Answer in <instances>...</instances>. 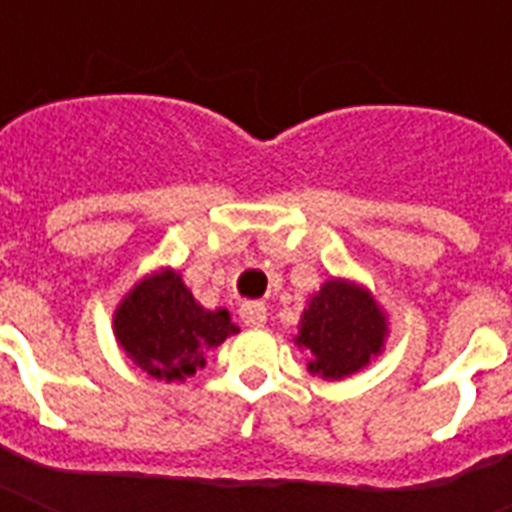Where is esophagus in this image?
I'll list each match as a JSON object with an SVG mask.
<instances>
[{
  "mask_svg": "<svg viewBox=\"0 0 512 512\" xmlns=\"http://www.w3.org/2000/svg\"><path fill=\"white\" fill-rule=\"evenodd\" d=\"M241 321L247 324V327H265V319H268V311H265L263 303H257V300H249L239 308Z\"/></svg>",
  "mask_w": 512,
  "mask_h": 512,
  "instance_id": "obj_1",
  "label": "esophagus"
}]
</instances>
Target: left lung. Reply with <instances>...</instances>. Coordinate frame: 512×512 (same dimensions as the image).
Wrapping results in <instances>:
<instances>
[{
	"label": "left lung",
	"mask_w": 512,
	"mask_h": 512,
	"mask_svg": "<svg viewBox=\"0 0 512 512\" xmlns=\"http://www.w3.org/2000/svg\"><path fill=\"white\" fill-rule=\"evenodd\" d=\"M297 329V348L311 356L308 372L324 380H342L380 356L388 337V316L369 289L329 279L311 297Z\"/></svg>",
	"instance_id": "left-lung-1"
}]
</instances>
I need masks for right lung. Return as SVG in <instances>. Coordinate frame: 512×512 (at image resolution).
<instances>
[{
	"instance_id": "1",
	"label": "right lung",
	"mask_w": 512,
	"mask_h": 512,
	"mask_svg": "<svg viewBox=\"0 0 512 512\" xmlns=\"http://www.w3.org/2000/svg\"><path fill=\"white\" fill-rule=\"evenodd\" d=\"M236 332L231 313L201 308L172 268L140 279L114 313L119 348L143 372L167 382L199 372L209 350Z\"/></svg>"
}]
</instances>
